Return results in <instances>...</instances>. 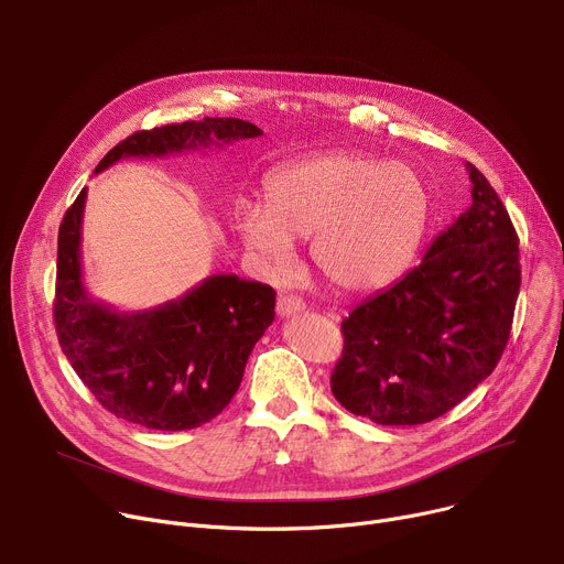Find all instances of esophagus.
<instances>
[{"mask_svg": "<svg viewBox=\"0 0 564 564\" xmlns=\"http://www.w3.org/2000/svg\"><path fill=\"white\" fill-rule=\"evenodd\" d=\"M305 308V303L296 296H290V294H281L276 299V315L279 317H292L296 313H301Z\"/></svg>", "mask_w": 564, "mask_h": 564, "instance_id": "1", "label": "esophagus"}]
</instances>
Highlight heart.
<instances>
[{
    "instance_id": "b5f03b06",
    "label": "heart",
    "mask_w": 564,
    "mask_h": 564,
    "mask_svg": "<svg viewBox=\"0 0 564 564\" xmlns=\"http://www.w3.org/2000/svg\"><path fill=\"white\" fill-rule=\"evenodd\" d=\"M416 171L369 155H328L276 169L265 204H238L234 229L268 272H285L294 240L311 238L315 272L337 292L367 294L395 281L430 223Z\"/></svg>"
}]
</instances>
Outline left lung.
<instances>
[{
	"instance_id": "left-lung-1",
	"label": "left lung",
	"mask_w": 564,
	"mask_h": 564,
	"mask_svg": "<svg viewBox=\"0 0 564 564\" xmlns=\"http://www.w3.org/2000/svg\"><path fill=\"white\" fill-rule=\"evenodd\" d=\"M473 204L423 261L341 322L330 376L350 414L421 425L456 406L497 367L520 294V247L490 182L466 164Z\"/></svg>"
}]
</instances>
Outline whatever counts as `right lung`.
<instances>
[{
	"instance_id": "obj_1",
	"label": "right lung",
	"mask_w": 564,
	"mask_h": 564,
	"mask_svg": "<svg viewBox=\"0 0 564 564\" xmlns=\"http://www.w3.org/2000/svg\"><path fill=\"white\" fill-rule=\"evenodd\" d=\"M259 134L261 128L249 121L212 117L141 130L115 145L94 173L123 158H164ZM85 197L87 188L58 231L54 324L72 369L117 419L162 432L209 423L231 402L253 344L274 322L276 292L259 281L216 274L152 311L117 313L83 285Z\"/></svg>"
}]
</instances>
